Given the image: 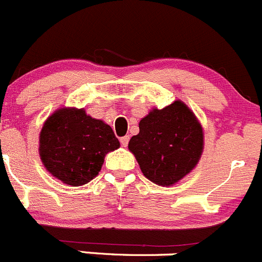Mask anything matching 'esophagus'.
Listing matches in <instances>:
<instances>
[{
  "label": "esophagus",
  "mask_w": 262,
  "mask_h": 262,
  "mask_svg": "<svg viewBox=\"0 0 262 262\" xmlns=\"http://www.w3.org/2000/svg\"><path fill=\"white\" fill-rule=\"evenodd\" d=\"M120 143H121V146H123V147L128 146V143H129V137H128V136L121 137V138H120Z\"/></svg>",
  "instance_id": "1"
}]
</instances>
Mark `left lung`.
<instances>
[{
  "mask_svg": "<svg viewBox=\"0 0 262 262\" xmlns=\"http://www.w3.org/2000/svg\"><path fill=\"white\" fill-rule=\"evenodd\" d=\"M128 148L147 179L172 185L189 174L204 151V132L192 110L182 101L154 108L139 121V133Z\"/></svg>",
  "mask_w": 262,
  "mask_h": 262,
  "instance_id": "left-lung-1",
  "label": "left lung"
}]
</instances>
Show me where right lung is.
I'll use <instances>...</instances> for the list:
<instances>
[{
    "label": "right lung",
    "instance_id": "1",
    "mask_svg": "<svg viewBox=\"0 0 262 262\" xmlns=\"http://www.w3.org/2000/svg\"><path fill=\"white\" fill-rule=\"evenodd\" d=\"M119 147L111 126L87 115L84 108H58L48 116L39 134V156L45 167L74 187L97 177L106 154Z\"/></svg>",
    "mask_w": 262,
    "mask_h": 262
}]
</instances>
